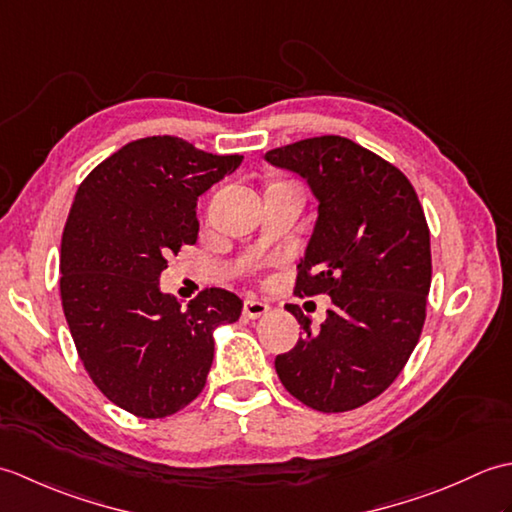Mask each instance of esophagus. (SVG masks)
I'll use <instances>...</instances> for the list:
<instances>
[{
  "mask_svg": "<svg viewBox=\"0 0 512 512\" xmlns=\"http://www.w3.org/2000/svg\"><path fill=\"white\" fill-rule=\"evenodd\" d=\"M270 308L266 306V303H262V301H257V299H253V297H248L246 301H244V317L246 319H259V317H264V314L268 312Z\"/></svg>",
  "mask_w": 512,
  "mask_h": 512,
  "instance_id": "esophagus-1",
  "label": "esophagus"
}]
</instances>
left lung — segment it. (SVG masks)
<instances>
[{"instance_id": "8db88e82", "label": "left lung", "mask_w": 512, "mask_h": 512, "mask_svg": "<svg viewBox=\"0 0 512 512\" xmlns=\"http://www.w3.org/2000/svg\"><path fill=\"white\" fill-rule=\"evenodd\" d=\"M264 158L319 202L295 292L332 299L319 330L288 306L306 334L275 369L303 405L356 409L394 383L420 339L431 286L424 211L405 173L350 138H306Z\"/></svg>"}]
</instances>
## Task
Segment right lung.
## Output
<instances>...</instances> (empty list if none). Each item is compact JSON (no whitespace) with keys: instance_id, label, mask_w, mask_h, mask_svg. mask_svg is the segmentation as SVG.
I'll use <instances>...</instances> for the list:
<instances>
[{"instance_id":"add662e5","label":"right lung","mask_w":512,"mask_h":512,"mask_svg":"<svg viewBox=\"0 0 512 512\" xmlns=\"http://www.w3.org/2000/svg\"><path fill=\"white\" fill-rule=\"evenodd\" d=\"M242 160L149 136L103 160L74 195L61 239L65 321L94 385L134 416L165 418L198 398L215 328L242 314L222 288L189 306L160 290L167 257L198 239V198Z\"/></svg>"}]
</instances>
